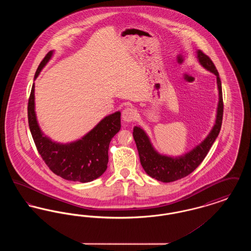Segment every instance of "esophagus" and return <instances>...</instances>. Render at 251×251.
<instances>
[{
  "label": "esophagus",
  "mask_w": 251,
  "mask_h": 251,
  "mask_svg": "<svg viewBox=\"0 0 251 251\" xmlns=\"http://www.w3.org/2000/svg\"><path fill=\"white\" fill-rule=\"evenodd\" d=\"M135 118V111L131 107L125 108L122 112V120L124 122H131Z\"/></svg>",
  "instance_id": "obj_1"
}]
</instances>
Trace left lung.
I'll return each instance as SVG.
<instances>
[{
  "label": "left lung",
  "mask_w": 251,
  "mask_h": 251,
  "mask_svg": "<svg viewBox=\"0 0 251 251\" xmlns=\"http://www.w3.org/2000/svg\"><path fill=\"white\" fill-rule=\"evenodd\" d=\"M197 59L206 71L212 72L216 77L218 90V102L216 107L215 123L211 131L202 141L195 146L189 151L179 156L162 154L156 151L150 136L140 126L133 127V139L136 144L140 163L145 172L151 178L163 182H171L186 177L199 167L209 152L221 129L223 118L222 86L219 74L214 63L201 50H197Z\"/></svg>",
  "instance_id": "left-lung-1"
}]
</instances>
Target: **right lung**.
<instances>
[{
	"instance_id": "add662e5",
	"label": "right lung",
	"mask_w": 251,
	"mask_h": 251,
	"mask_svg": "<svg viewBox=\"0 0 251 251\" xmlns=\"http://www.w3.org/2000/svg\"><path fill=\"white\" fill-rule=\"evenodd\" d=\"M53 52L54 50H50L42 60L36 70L34 81L51 59ZM120 115V111L110 114L80 139L60 143L47 136L38 124L35 104V83L28 102L29 128L39 154L54 174L72 181L89 182L105 172L109 144L121 127Z\"/></svg>"
}]
</instances>
